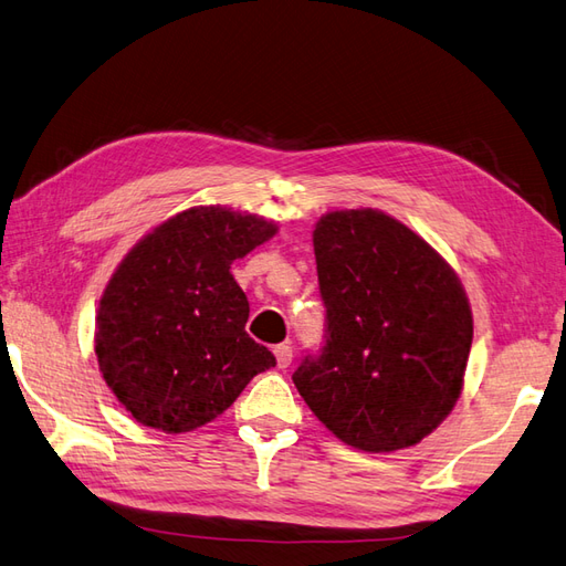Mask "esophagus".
I'll return each mask as SVG.
<instances>
[{
  "mask_svg": "<svg viewBox=\"0 0 566 566\" xmlns=\"http://www.w3.org/2000/svg\"><path fill=\"white\" fill-rule=\"evenodd\" d=\"M273 353H275V363H279V369L291 367V363H293V348H291V343H279V346L273 348Z\"/></svg>",
  "mask_w": 566,
  "mask_h": 566,
  "instance_id": "obj_1",
  "label": "esophagus"
}]
</instances>
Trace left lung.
Wrapping results in <instances>:
<instances>
[{
	"instance_id": "left-lung-1",
	"label": "left lung",
	"mask_w": 566,
	"mask_h": 566,
	"mask_svg": "<svg viewBox=\"0 0 566 566\" xmlns=\"http://www.w3.org/2000/svg\"><path fill=\"white\" fill-rule=\"evenodd\" d=\"M324 346L293 381L340 442L418 444L457 406L473 314L459 275L430 244L375 209L326 213L314 228Z\"/></svg>"
}]
</instances>
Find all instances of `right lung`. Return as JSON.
Here are the masks:
<instances>
[{
	"label": "right lung",
	"mask_w": 566,
	"mask_h": 566,
	"mask_svg": "<svg viewBox=\"0 0 566 566\" xmlns=\"http://www.w3.org/2000/svg\"><path fill=\"white\" fill-rule=\"evenodd\" d=\"M275 235L252 213L195 206L122 259L95 316V355L117 401L179 434L228 410L273 353L244 331L250 302L230 273Z\"/></svg>",
	"instance_id": "obj_1"
}]
</instances>
